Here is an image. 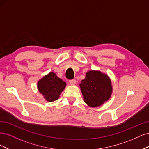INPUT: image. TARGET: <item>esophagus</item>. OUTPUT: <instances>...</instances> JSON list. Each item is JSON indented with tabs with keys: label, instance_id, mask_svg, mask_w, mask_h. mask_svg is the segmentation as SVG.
I'll return each instance as SVG.
<instances>
[{
	"label": "esophagus",
	"instance_id": "34e87169",
	"mask_svg": "<svg viewBox=\"0 0 149 149\" xmlns=\"http://www.w3.org/2000/svg\"><path fill=\"white\" fill-rule=\"evenodd\" d=\"M76 84V81L75 79H72L70 81V84L71 85H74Z\"/></svg>",
	"mask_w": 149,
	"mask_h": 149
}]
</instances>
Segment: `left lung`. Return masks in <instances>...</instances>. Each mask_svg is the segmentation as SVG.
<instances>
[{"mask_svg":"<svg viewBox=\"0 0 149 149\" xmlns=\"http://www.w3.org/2000/svg\"><path fill=\"white\" fill-rule=\"evenodd\" d=\"M83 100L91 107L102 105L111 97L112 86L107 74L99 70H91L79 84Z\"/></svg>","mask_w":149,"mask_h":149,"instance_id":"1","label":"left lung"}]
</instances>
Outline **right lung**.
Returning a JSON list of instances; mask_svg holds the SVG:
<instances>
[{
    "label": "right lung",
    "mask_w": 149,
    "mask_h": 149,
    "mask_svg": "<svg viewBox=\"0 0 149 149\" xmlns=\"http://www.w3.org/2000/svg\"><path fill=\"white\" fill-rule=\"evenodd\" d=\"M66 86V83L52 71L38 81L37 89L45 100L48 102H53L60 97Z\"/></svg>",
    "instance_id": "add662e5"
}]
</instances>
